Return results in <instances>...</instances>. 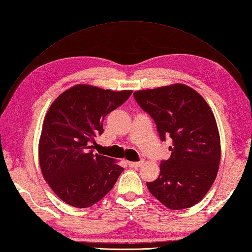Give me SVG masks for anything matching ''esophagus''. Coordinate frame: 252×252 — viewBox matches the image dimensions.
<instances>
[{"instance_id":"1","label":"esophagus","mask_w":252,"mask_h":252,"mask_svg":"<svg viewBox=\"0 0 252 252\" xmlns=\"http://www.w3.org/2000/svg\"><path fill=\"white\" fill-rule=\"evenodd\" d=\"M143 161H139V162H128V165L130 167H140L142 165Z\"/></svg>"}]
</instances>
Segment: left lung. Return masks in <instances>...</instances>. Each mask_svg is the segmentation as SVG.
Here are the masks:
<instances>
[{"instance_id": "1", "label": "left lung", "mask_w": 252, "mask_h": 252, "mask_svg": "<svg viewBox=\"0 0 252 252\" xmlns=\"http://www.w3.org/2000/svg\"><path fill=\"white\" fill-rule=\"evenodd\" d=\"M134 99L154 119L161 141L171 138V157L147 188L172 210L193 207L212 187L219 172L220 140L207 101L182 84L135 91Z\"/></svg>"}]
</instances>
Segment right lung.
Masks as SVG:
<instances>
[{
  "instance_id": "obj_1",
  "label": "right lung",
  "mask_w": 252,
  "mask_h": 252,
  "mask_svg": "<svg viewBox=\"0 0 252 252\" xmlns=\"http://www.w3.org/2000/svg\"><path fill=\"white\" fill-rule=\"evenodd\" d=\"M131 93L77 85L51 105L39 141L40 167L51 189L67 205L93 206L111 191L124 171L113 159L93 152L95 137L104 132V118Z\"/></svg>"
}]
</instances>
